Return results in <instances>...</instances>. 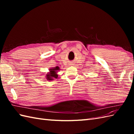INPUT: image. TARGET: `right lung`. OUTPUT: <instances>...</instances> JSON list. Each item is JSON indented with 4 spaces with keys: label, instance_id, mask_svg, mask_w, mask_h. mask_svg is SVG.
Returning <instances> with one entry per match:
<instances>
[{
    "label": "right lung",
    "instance_id": "right-lung-1",
    "mask_svg": "<svg viewBox=\"0 0 134 134\" xmlns=\"http://www.w3.org/2000/svg\"><path fill=\"white\" fill-rule=\"evenodd\" d=\"M60 68L59 66H56L54 68H51L49 69V72H48L46 74V78L47 80H52L54 79L58 78V72L59 71Z\"/></svg>",
    "mask_w": 134,
    "mask_h": 134
}]
</instances>
